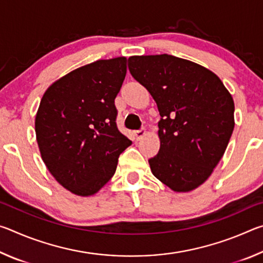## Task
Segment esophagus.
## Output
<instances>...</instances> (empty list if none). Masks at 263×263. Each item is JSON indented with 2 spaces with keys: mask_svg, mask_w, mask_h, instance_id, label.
<instances>
[{
  "mask_svg": "<svg viewBox=\"0 0 263 263\" xmlns=\"http://www.w3.org/2000/svg\"><path fill=\"white\" fill-rule=\"evenodd\" d=\"M145 133H146V131L142 130V128H141V130H139V131H135V132H133V136H135V138H136L137 140H140L141 138L145 136Z\"/></svg>",
  "mask_w": 263,
  "mask_h": 263,
  "instance_id": "obj_1",
  "label": "esophagus"
}]
</instances>
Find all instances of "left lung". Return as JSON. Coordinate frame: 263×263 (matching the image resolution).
Listing matches in <instances>:
<instances>
[{"mask_svg": "<svg viewBox=\"0 0 263 263\" xmlns=\"http://www.w3.org/2000/svg\"><path fill=\"white\" fill-rule=\"evenodd\" d=\"M132 77L158 105L159 153L152 174L176 193L205 182L225 153L234 128V102L217 75L174 55L128 58Z\"/></svg>", "mask_w": 263, "mask_h": 263, "instance_id": "left-lung-1", "label": "left lung"}]
</instances>
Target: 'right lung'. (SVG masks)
Returning <instances> with one entry per match:
<instances>
[{
  "mask_svg": "<svg viewBox=\"0 0 263 263\" xmlns=\"http://www.w3.org/2000/svg\"><path fill=\"white\" fill-rule=\"evenodd\" d=\"M125 75V57L97 60L44 92L34 119L39 152L52 176L74 195H95L132 144L116 125L115 99Z\"/></svg>",
  "mask_w": 263,
  "mask_h": 263,
  "instance_id": "right-lung-1",
  "label": "right lung"
}]
</instances>
